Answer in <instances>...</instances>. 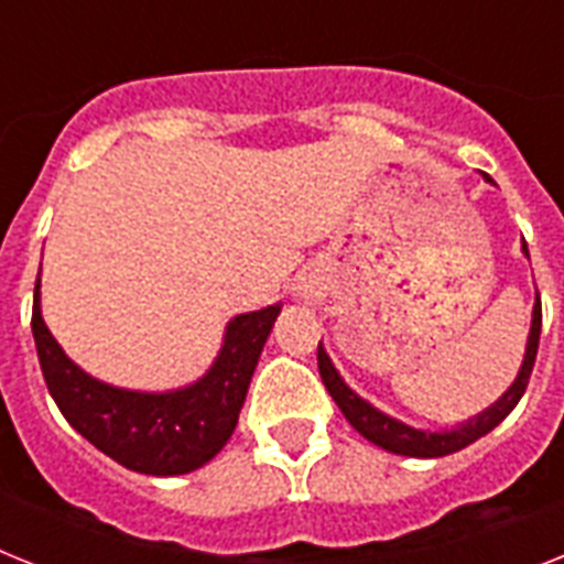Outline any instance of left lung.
<instances>
[{"label": "left lung", "mask_w": 564, "mask_h": 564, "mask_svg": "<svg viewBox=\"0 0 564 564\" xmlns=\"http://www.w3.org/2000/svg\"><path fill=\"white\" fill-rule=\"evenodd\" d=\"M490 181V175H487ZM524 253H528V245H524ZM539 334H542V302L533 305V319H530V334H528V348H524V360L519 377L513 380V386L501 394L490 409H484L481 415L469 417V421L458 423L453 430H415L409 423L398 421V417H389L386 412L375 409L369 400H362L360 394L351 392L346 386V380L339 377V371L334 369L332 357L325 355L323 343L316 348V362H319V375H323V383L328 389V394L334 398V403L339 406V412L346 415V421L360 432L362 438L371 441V444L383 446L386 453L394 455H409V458H441V455H453L464 446H469L473 441L484 438L487 432L496 430L501 421H505L510 412L516 409V403L522 400L524 389H528L530 371H533V362H536L539 351Z\"/></svg>", "instance_id": "obj_1"}]
</instances>
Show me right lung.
<instances>
[{
	"mask_svg": "<svg viewBox=\"0 0 564 564\" xmlns=\"http://www.w3.org/2000/svg\"><path fill=\"white\" fill-rule=\"evenodd\" d=\"M282 305L232 316L225 346L207 375L172 392H132L109 386L65 357L40 311L34 288L36 357L63 417L111 460L147 476H184L221 453L239 423L250 377Z\"/></svg>",
	"mask_w": 564,
	"mask_h": 564,
	"instance_id": "right-lung-1",
	"label": "right lung"
}]
</instances>
